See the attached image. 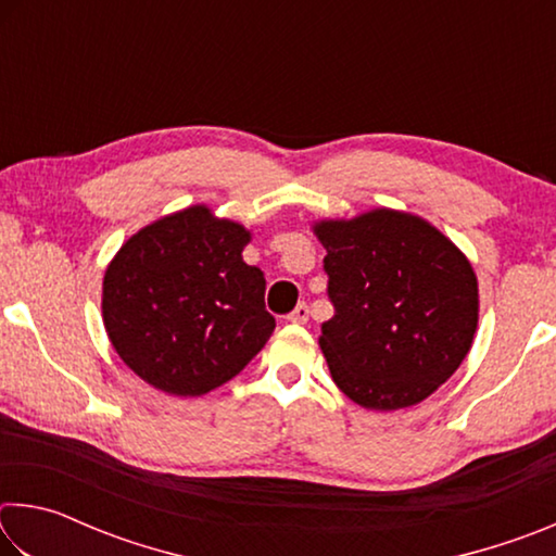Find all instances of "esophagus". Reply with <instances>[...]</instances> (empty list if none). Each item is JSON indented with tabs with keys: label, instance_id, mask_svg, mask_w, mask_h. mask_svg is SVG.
I'll return each instance as SVG.
<instances>
[{
	"label": "esophagus",
	"instance_id": "esophagus-1",
	"mask_svg": "<svg viewBox=\"0 0 556 556\" xmlns=\"http://www.w3.org/2000/svg\"><path fill=\"white\" fill-rule=\"evenodd\" d=\"M287 318H289L291 324H306L308 321V306L306 304H299Z\"/></svg>",
	"mask_w": 556,
	"mask_h": 556
}]
</instances>
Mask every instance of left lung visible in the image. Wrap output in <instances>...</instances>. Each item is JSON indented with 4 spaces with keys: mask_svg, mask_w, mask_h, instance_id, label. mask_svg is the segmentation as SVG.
I'll return each mask as SVG.
<instances>
[{
    "mask_svg": "<svg viewBox=\"0 0 556 556\" xmlns=\"http://www.w3.org/2000/svg\"><path fill=\"white\" fill-rule=\"evenodd\" d=\"M336 314L324 357L345 397L372 412L412 407L458 370L478 328L468 257L419 215L372 208L316 220Z\"/></svg>",
    "mask_w": 556,
    "mask_h": 556,
    "instance_id": "8db88e82",
    "label": "left lung"
}]
</instances>
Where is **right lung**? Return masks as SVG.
I'll return each instance as SVG.
<instances>
[{
    "mask_svg": "<svg viewBox=\"0 0 556 556\" xmlns=\"http://www.w3.org/2000/svg\"><path fill=\"white\" fill-rule=\"evenodd\" d=\"M244 225L208 205L164 215L122 244L102 279V324L122 363L174 397L232 380L275 331Z\"/></svg>",
    "mask_w": 556,
    "mask_h": 556,
    "instance_id": "obj_1",
    "label": "right lung"
}]
</instances>
